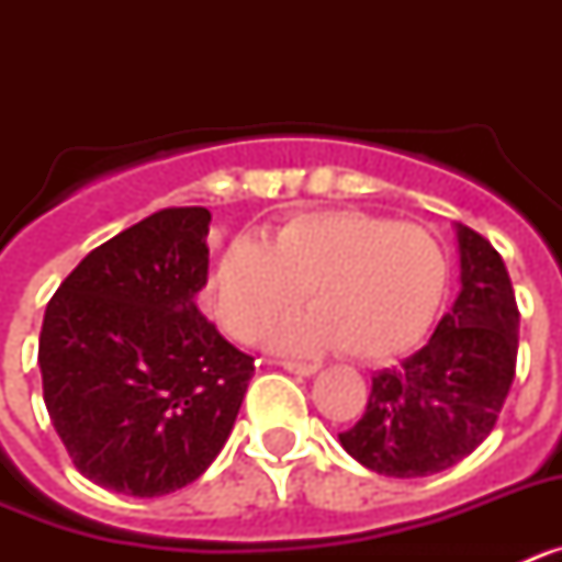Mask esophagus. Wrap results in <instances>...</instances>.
Instances as JSON below:
<instances>
[{
    "instance_id": "1",
    "label": "esophagus",
    "mask_w": 562,
    "mask_h": 562,
    "mask_svg": "<svg viewBox=\"0 0 562 562\" xmlns=\"http://www.w3.org/2000/svg\"><path fill=\"white\" fill-rule=\"evenodd\" d=\"M286 371H292V374H301V376H315L317 374V366H312V362H281Z\"/></svg>"
}]
</instances>
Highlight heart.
<instances>
[{
	"mask_svg": "<svg viewBox=\"0 0 562 562\" xmlns=\"http://www.w3.org/2000/svg\"><path fill=\"white\" fill-rule=\"evenodd\" d=\"M448 290V256L419 225L362 211L301 213L270 238L227 241L211 278L213 310L236 340L256 342L310 292L315 310L276 335L292 355L337 349L380 362L430 329Z\"/></svg>",
	"mask_w": 562,
	"mask_h": 562,
	"instance_id": "heart-1",
	"label": "heart"
}]
</instances>
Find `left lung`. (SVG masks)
<instances>
[{"instance_id":"8db88e82","label":"left lung","mask_w":562,"mask_h":562,"mask_svg":"<svg viewBox=\"0 0 562 562\" xmlns=\"http://www.w3.org/2000/svg\"><path fill=\"white\" fill-rule=\"evenodd\" d=\"M461 290L434 337L400 369L371 376L366 414L342 430L351 459L391 479H422L459 464L495 428L518 360L520 312L513 281L481 233L456 225Z\"/></svg>"}]
</instances>
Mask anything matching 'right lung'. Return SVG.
<instances>
[{"label":"right lung","mask_w":562,"mask_h":562,"mask_svg":"<svg viewBox=\"0 0 562 562\" xmlns=\"http://www.w3.org/2000/svg\"><path fill=\"white\" fill-rule=\"evenodd\" d=\"M207 207H166L89 252L47 304L44 405L83 479L157 498L205 473L233 430L252 357L196 306Z\"/></svg>","instance_id":"add662e5"}]
</instances>
